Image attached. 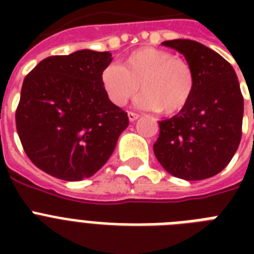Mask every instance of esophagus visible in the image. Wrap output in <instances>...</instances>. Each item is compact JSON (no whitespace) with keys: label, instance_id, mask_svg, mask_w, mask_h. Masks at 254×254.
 Wrapping results in <instances>:
<instances>
[{"label":"esophagus","instance_id":"1","mask_svg":"<svg viewBox=\"0 0 254 254\" xmlns=\"http://www.w3.org/2000/svg\"><path fill=\"white\" fill-rule=\"evenodd\" d=\"M127 117H129V121L133 123V121H135V120L138 119L139 116L137 115V113H134V112H129V113H127Z\"/></svg>","mask_w":254,"mask_h":254}]
</instances>
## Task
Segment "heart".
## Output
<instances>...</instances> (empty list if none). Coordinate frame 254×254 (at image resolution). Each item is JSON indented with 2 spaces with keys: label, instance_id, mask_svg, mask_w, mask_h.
<instances>
[{
  "label": "heart",
  "instance_id": "obj_1",
  "mask_svg": "<svg viewBox=\"0 0 254 254\" xmlns=\"http://www.w3.org/2000/svg\"><path fill=\"white\" fill-rule=\"evenodd\" d=\"M105 95L117 107H123L138 92L137 104L143 109H155L161 115L178 113L189 104L195 88L191 65L166 50L141 47L131 51L123 64H109L101 71Z\"/></svg>",
  "mask_w": 254,
  "mask_h": 254
}]
</instances>
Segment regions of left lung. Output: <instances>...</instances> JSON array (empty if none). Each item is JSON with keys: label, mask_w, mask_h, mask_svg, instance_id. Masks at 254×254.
I'll return each mask as SVG.
<instances>
[{"label": "left lung", "mask_w": 254, "mask_h": 254, "mask_svg": "<svg viewBox=\"0 0 254 254\" xmlns=\"http://www.w3.org/2000/svg\"><path fill=\"white\" fill-rule=\"evenodd\" d=\"M183 54L195 76L189 104L159 121L154 154L171 175L201 181L224 169L240 145L244 99L236 72L213 50L190 39L162 43Z\"/></svg>", "instance_id": "obj_1"}]
</instances>
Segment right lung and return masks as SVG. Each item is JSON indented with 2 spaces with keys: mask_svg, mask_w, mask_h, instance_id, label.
Returning a JSON list of instances; mask_svg holds the SVG:
<instances>
[{
  "mask_svg": "<svg viewBox=\"0 0 254 254\" xmlns=\"http://www.w3.org/2000/svg\"><path fill=\"white\" fill-rule=\"evenodd\" d=\"M109 51L79 50L49 57L25 77L15 112L23 150L42 171L63 181L92 177L105 165L127 113L111 103L101 71Z\"/></svg>",
  "mask_w": 254,
  "mask_h": 254,
  "instance_id": "1",
  "label": "right lung"
}]
</instances>
